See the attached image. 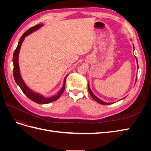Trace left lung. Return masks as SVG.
I'll use <instances>...</instances> for the list:
<instances>
[{
	"label": "left lung",
	"instance_id": "8db88e82",
	"mask_svg": "<svg viewBox=\"0 0 151 151\" xmlns=\"http://www.w3.org/2000/svg\"><path fill=\"white\" fill-rule=\"evenodd\" d=\"M136 60H137V65H138V62H137V58H136ZM138 67V66H137ZM138 68H139V67H138ZM136 81H137V79H136ZM88 91H89V94H90V95L91 96V97L93 98V99H94V100H95L96 101V102H98V103H100V104H104V105H106V104H113V103H105V102H103L102 100H101V99H99L98 98H97L96 96L92 93V91H91V89H90V88H89V85H88Z\"/></svg>",
	"mask_w": 151,
	"mask_h": 151
}]
</instances>
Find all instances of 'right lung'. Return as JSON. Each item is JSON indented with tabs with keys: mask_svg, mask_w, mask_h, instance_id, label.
<instances>
[{
	"mask_svg": "<svg viewBox=\"0 0 151 151\" xmlns=\"http://www.w3.org/2000/svg\"><path fill=\"white\" fill-rule=\"evenodd\" d=\"M43 26L42 24H39L36 25L35 26L32 27V28H29L28 30H27L25 33L22 35L21 37L20 38V40L19 43H18L17 47H16L14 52L13 54V58H12V61H13V64H14V70H13V76H14V80L16 81V84L19 86V88L22 90V92L24 93V94L28 97L29 99H31V101H33L38 104H47L53 102L55 101H56L61 96V95L63 93L65 89V81H66V78L68 76H67L65 79L64 81H63V85L60 91L57 93V94L53 96H52L50 98H46L44 97L43 96L37 93L33 92V91L31 90L28 86L26 85L24 83V82L22 80V77L20 74V71H19V62H18V57H19V50L21 47V45L22 42H23L25 37L26 36H28V35L31 34V33H33V31L38 29L40 28L41 27Z\"/></svg>",
	"mask_w": 151,
	"mask_h": 151,
	"instance_id": "obj_1",
	"label": "right lung"
}]
</instances>
